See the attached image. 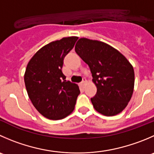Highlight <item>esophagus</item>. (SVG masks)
Listing matches in <instances>:
<instances>
[{
	"instance_id": "1",
	"label": "esophagus",
	"mask_w": 154,
	"mask_h": 154,
	"mask_svg": "<svg viewBox=\"0 0 154 154\" xmlns=\"http://www.w3.org/2000/svg\"><path fill=\"white\" fill-rule=\"evenodd\" d=\"M86 79H85V78H83V81H82V83H80V85H81V86H83V87H84V86H85V83H86Z\"/></svg>"
}]
</instances>
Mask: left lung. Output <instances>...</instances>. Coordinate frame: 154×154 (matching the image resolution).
I'll list each match as a JSON object with an SVG mask.
<instances>
[{"label": "left lung", "mask_w": 154, "mask_h": 154, "mask_svg": "<svg viewBox=\"0 0 154 154\" xmlns=\"http://www.w3.org/2000/svg\"><path fill=\"white\" fill-rule=\"evenodd\" d=\"M77 54L89 65L97 87L91 98L93 107L105 116H114L127 106L133 93V67L118 50L105 43L80 38Z\"/></svg>", "instance_id": "obj_1"}]
</instances>
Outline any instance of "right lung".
Instances as JSON below:
<instances>
[{"label": "right lung", "mask_w": 154, "mask_h": 154, "mask_svg": "<svg viewBox=\"0 0 154 154\" xmlns=\"http://www.w3.org/2000/svg\"><path fill=\"white\" fill-rule=\"evenodd\" d=\"M77 37H64L40 49L27 65L25 80L33 105L50 120H61L72 113L78 86L66 81L62 71L64 58L74 47Z\"/></svg>", "instance_id": "right-lung-1"}]
</instances>
